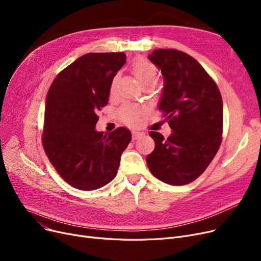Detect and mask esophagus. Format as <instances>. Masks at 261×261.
I'll list each match as a JSON object with an SVG mask.
<instances>
[{
    "label": "esophagus",
    "instance_id": "obj_1",
    "mask_svg": "<svg viewBox=\"0 0 261 261\" xmlns=\"http://www.w3.org/2000/svg\"><path fill=\"white\" fill-rule=\"evenodd\" d=\"M142 135H144V133L141 131H132V140H138Z\"/></svg>",
    "mask_w": 261,
    "mask_h": 261
}]
</instances>
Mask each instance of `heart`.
I'll return each mask as SVG.
<instances>
[{"instance_id":"1","label":"heart","mask_w":261,"mask_h":261,"mask_svg":"<svg viewBox=\"0 0 261 261\" xmlns=\"http://www.w3.org/2000/svg\"><path fill=\"white\" fill-rule=\"evenodd\" d=\"M132 71L142 87L154 86L158 80V72L154 65L144 58H140L132 63ZM114 92V85L111 94ZM118 116L128 126H138L143 117V109L133 103H123L118 109Z\"/></svg>"}]
</instances>
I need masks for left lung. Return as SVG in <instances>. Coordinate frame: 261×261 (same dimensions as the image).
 <instances>
[{
	"label": "left lung",
	"mask_w": 261,
	"mask_h": 261,
	"mask_svg": "<svg viewBox=\"0 0 261 261\" xmlns=\"http://www.w3.org/2000/svg\"><path fill=\"white\" fill-rule=\"evenodd\" d=\"M148 58L164 77L159 110L172 133L164 139L159 132H149L155 147L146 158L147 165L164 183L189 184L208 167L221 145V94L203 66L184 51L159 48Z\"/></svg>",
	"instance_id": "1"
}]
</instances>
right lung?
I'll return each instance as SVG.
<instances>
[{"label":"right lung","instance_id":"1","mask_svg":"<svg viewBox=\"0 0 261 261\" xmlns=\"http://www.w3.org/2000/svg\"><path fill=\"white\" fill-rule=\"evenodd\" d=\"M126 62L125 53H89L62 70L47 92L42 144L62 179L80 190L98 189L117 174L131 132L119 127L95 130L108 105L112 80Z\"/></svg>","mask_w":261,"mask_h":261}]
</instances>
